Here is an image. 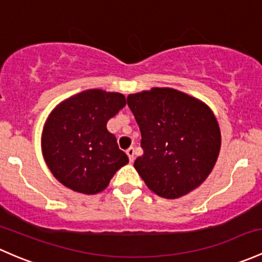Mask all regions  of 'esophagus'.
Returning a JSON list of instances; mask_svg holds the SVG:
<instances>
[{
    "mask_svg": "<svg viewBox=\"0 0 262 262\" xmlns=\"http://www.w3.org/2000/svg\"><path fill=\"white\" fill-rule=\"evenodd\" d=\"M126 154H128V157H129V161L133 162L134 161V148L133 147L128 148V149H126Z\"/></svg>",
    "mask_w": 262,
    "mask_h": 262,
    "instance_id": "esophagus-1",
    "label": "esophagus"
}]
</instances>
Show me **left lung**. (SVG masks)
Segmentation results:
<instances>
[{"mask_svg":"<svg viewBox=\"0 0 262 262\" xmlns=\"http://www.w3.org/2000/svg\"><path fill=\"white\" fill-rule=\"evenodd\" d=\"M143 156L134 167L148 188L174 200L197 188L217 161L221 132L213 113L196 98L170 88L130 94Z\"/></svg>","mask_w":262,"mask_h":262,"instance_id":"obj_1","label":"left lung"}]
</instances>
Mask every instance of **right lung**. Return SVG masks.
Segmentation results:
<instances>
[{
  "mask_svg": "<svg viewBox=\"0 0 262 262\" xmlns=\"http://www.w3.org/2000/svg\"><path fill=\"white\" fill-rule=\"evenodd\" d=\"M126 104L119 93L90 89L60 103L43 126L42 154L57 181L95 194L129 162L106 123Z\"/></svg>",
  "mask_w": 262,
  "mask_h": 262,
  "instance_id": "add662e5",
  "label": "right lung"
}]
</instances>
